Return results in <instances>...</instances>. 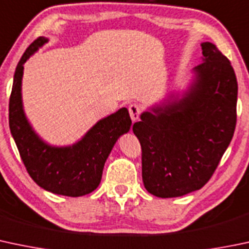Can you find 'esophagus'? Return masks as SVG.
I'll list each match as a JSON object with an SVG mask.
<instances>
[{
  "label": "esophagus",
  "mask_w": 249,
  "mask_h": 249,
  "mask_svg": "<svg viewBox=\"0 0 249 249\" xmlns=\"http://www.w3.org/2000/svg\"><path fill=\"white\" fill-rule=\"evenodd\" d=\"M141 106L137 104H131L129 106V113H130V117H131L132 122H137L138 119H140V114H141Z\"/></svg>",
  "instance_id": "obj_1"
}]
</instances>
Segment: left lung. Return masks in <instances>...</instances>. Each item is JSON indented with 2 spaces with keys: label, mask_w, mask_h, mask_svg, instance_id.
Segmentation results:
<instances>
[{
  "label": "left lung",
  "mask_w": 249,
  "mask_h": 249,
  "mask_svg": "<svg viewBox=\"0 0 249 249\" xmlns=\"http://www.w3.org/2000/svg\"><path fill=\"white\" fill-rule=\"evenodd\" d=\"M203 63L181 98L141 114L132 131L142 146V178L159 198L200 190L213 177L236 126L237 81L229 59L201 43Z\"/></svg>",
  "instance_id": "1"
}]
</instances>
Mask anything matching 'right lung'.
Listing matches in <instances>:
<instances>
[{
  "instance_id": "right-lung-1",
  "label": "right lung",
  "mask_w": 249,
  "mask_h": 249,
  "mask_svg": "<svg viewBox=\"0 0 249 249\" xmlns=\"http://www.w3.org/2000/svg\"><path fill=\"white\" fill-rule=\"evenodd\" d=\"M49 41L36 39L15 69L9 99V127L21 160L28 174L44 190L67 197H81L99 186L103 169L118 138L131 127L127 108L99 120L78 142L68 146H53L36 135L25 116L21 96L23 64Z\"/></svg>"
}]
</instances>
